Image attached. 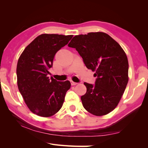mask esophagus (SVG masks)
<instances>
[{
    "mask_svg": "<svg viewBox=\"0 0 148 148\" xmlns=\"http://www.w3.org/2000/svg\"><path fill=\"white\" fill-rule=\"evenodd\" d=\"M71 85H72V86H74V85H76V84H77V83H76V82H74V81H71Z\"/></svg>",
    "mask_w": 148,
    "mask_h": 148,
    "instance_id": "34e87169",
    "label": "esophagus"
}]
</instances>
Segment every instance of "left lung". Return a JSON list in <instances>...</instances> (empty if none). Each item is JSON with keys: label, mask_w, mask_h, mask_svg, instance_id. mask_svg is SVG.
Segmentation results:
<instances>
[{"label": "left lung", "mask_w": 148, "mask_h": 148, "mask_svg": "<svg viewBox=\"0 0 148 148\" xmlns=\"http://www.w3.org/2000/svg\"><path fill=\"white\" fill-rule=\"evenodd\" d=\"M68 46L76 49L86 67L95 71V84L84 83L87 89L81 97L84 108L95 116L108 114L118 104L128 81V62L123 49L103 32L76 36Z\"/></svg>", "instance_id": "obj_1"}]
</instances>
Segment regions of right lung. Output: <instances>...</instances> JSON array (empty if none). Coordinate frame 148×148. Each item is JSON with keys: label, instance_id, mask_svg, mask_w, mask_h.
<instances>
[{"label": "right lung", "instance_id": "1", "mask_svg": "<svg viewBox=\"0 0 148 148\" xmlns=\"http://www.w3.org/2000/svg\"><path fill=\"white\" fill-rule=\"evenodd\" d=\"M72 35L41 34L28 45L18 59L16 75L19 91L28 108L34 114L49 117L62 107L70 89L69 81H58L48 71L55 55L67 45Z\"/></svg>", "mask_w": 148, "mask_h": 148}]
</instances>
